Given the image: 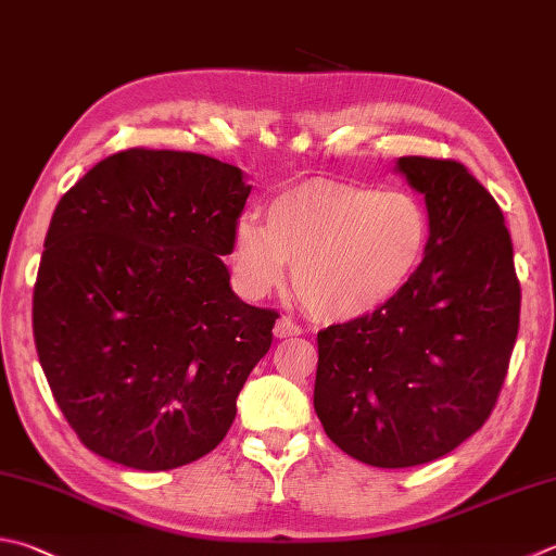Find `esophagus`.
<instances>
[{
    "label": "esophagus",
    "instance_id": "34e87169",
    "mask_svg": "<svg viewBox=\"0 0 556 556\" xmlns=\"http://www.w3.org/2000/svg\"><path fill=\"white\" fill-rule=\"evenodd\" d=\"M274 333L278 339H288V337H300L302 333V327L298 321H292V319H288V317H280L278 321H276V329H274Z\"/></svg>",
    "mask_w": 556,
    "mask_h": 556
}]
</instances>
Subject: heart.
Wrapping results in <instances>:
<instances>
[{
  "mask_svg": "<svg viewBox=\"0 0 556 556\" xmlns=\"http://www.w3.org/2000/svg\"><path fill=\"white\" fill-rule=\"evenodd\" d=\"M433 223L412 191L307 181L270 201L266 225L239 219L232 261L251 295L286 280L314 317L345 321L384 307L414 280Z\"/></svg>",
  "mask_w": 556,
  "mask_h": 556,
  "instance_id": "obj_1",
  "label": "heart"
}]
</instances>
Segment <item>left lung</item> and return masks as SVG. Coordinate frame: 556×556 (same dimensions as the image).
<instances>
[{
  "mask_svg": "<svg viewBox=\"0 0 556 556\" xmlns=\"http://www.w3.org/2000/svg\"><path fill=\"white\" fill-rule=\"evenodd\" d=\"M431 213V247L384 307L317 333L314 412L345 455L400 469L486 424L520 327V280L498 203L465 164L402 156Z\"/></svg>",
  "mask_w": 556,
  "mask_h": 556,
  "instance_id": "8db88e82",
  "label": "left lung"
}]
</instances>
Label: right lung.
I'll return each mask as SVG.
<instances>
[{
	"mask_svg": "<svg viewBox=\"0 0 556 556\" xmlns=\"http://www.w3.org/2000/svg\"><path fill=\"white\" fill-rule=\"evenodd\" d=\"M249 193L232 164L132 148L62 195L34 288V339L91 453L164 472L223 443L278 319L239 300L223 264Z\"/></svg>",
	"mask_w": 556,
	"mask_h": 556,
	"instance_id": "right-lung-1",
	"label": "right lung"
}]
</instances>
